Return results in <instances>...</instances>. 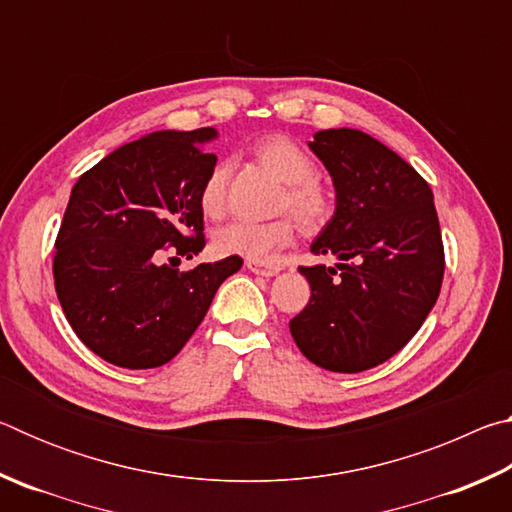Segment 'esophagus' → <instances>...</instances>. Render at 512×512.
<instances>
[{
  "label": "esophagus",
  "instance_id": "obj_1",
  "mask_svg": "<svg viewBox=\"0 0 512 512\" xmlns=\"http://www.w3.org/2000/svg\"><path fill=\"white\" fill-rule=\"evenodd\" d=\"M246 266H248V271L264 275V277H273L280 273V264H273V262H255V259H248Z\"/></svg>",
  "mask_w": 512,
  "mask_h": 512
}]
</instances>
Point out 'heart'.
I'll use <instances>...</instances> for the list:
<instances>
[{
  "label": "heart",
  "instance_id": "heart-1",
  "mask_svg": "<svg viewBox=\"0 0 512 512\" xmlns=\"http://www.w3.org/2000/svg\"><path fill=\"white\" fill-rule=\"evenodd\" d=\"M253 155L259 164L271 169L284 183L277 210L291 212L273 221H235L214 235V248L221 255H237L255 262H271L277 250L289 246L300 228L316 235L336 212L334 194L318 180V164L311 155L289 137L268 135L253 144ZM228 201V164L219 162L207 171L198 205L207 219H221Z\"/></svg>",
  "mask_w": 512,
  "mask_h": 512
}]
</instances>
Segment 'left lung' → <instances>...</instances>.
Listing matches in <instances>:
<instances>
[{
	"instance_id": "1",
	"label": "left lung",
	"mask_w": 512,
	"mask_h": 512,
	"mask_svg": "<svg viewBox=\"0 0 512 512\" xmlns=\"http://www.w3.org/2000/svg\"><path fill=\"white\" fill-rule=\"evenodd\" d=\"M336 187V212L311 244L341 264L300 266L311 298L289 329L332 372L379 366L409 343L436 305L445 248L431 187L409 162L354 128L309 142Z\"/></svg>"
}]
</instances>
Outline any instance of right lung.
<instances>
[{"instance_id":"1","label":"right lung","mask_w":512,"mask_h":512,"mask_svg":"<svg viewBox=\"0 0 512 512\" xmlns=\"http://www.w3.org/2000/svg\"><path fill=\"white\" fill-rule=\"evenodd\" d=\"M214 128L160 131L124 144L76 180L54 250V284L76 336L119 368L171 361L216 289L244 259L178 271L205 246L198 189L216 164Z\"/></svg>"}]
</instances>
